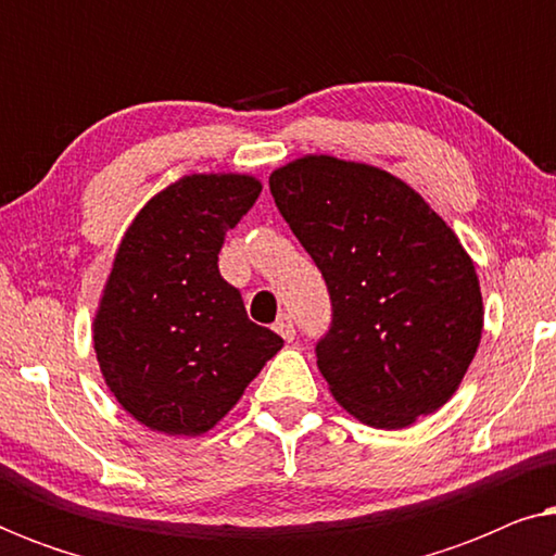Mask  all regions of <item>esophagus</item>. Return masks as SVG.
I'll return each mask as SVG.
<instances>
[{
	"instance_id": "obj_1",
	"label": "esophagus",
	"mask_w": 556,
	"mask_h": 556,
	"mask_svg": "<svg viewBox=\"0 0 556 556\" xmlns=\"http://www.w3.org/2000/svg\"><path fill=\"white\" fill-rule=\"evenodd\" d=\"M273 329H276L286 341H293L295 339V324H293V318L288 316V314H280L278 321L273 324Z\"/></svg>"
}]
</instances>
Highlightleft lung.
I'll return each mask as SVG.
<instances>
[{"mask_svg":"<svg viewBox=\"0 0 556 556\" xmlns=\"http://www.w3.org/2000/svg\"><path fill=\"white\" fill-rule=\"evenodd\" d=\"M270 194L331 299L316 364L362 422L400 430L458 390L483 329L481 286L455 232L377 166L303 156Z\"/></svg>","mask_w":556,"mask_h":556,"instance_id":"8db88e82","label":"left lung"}]
</instances>
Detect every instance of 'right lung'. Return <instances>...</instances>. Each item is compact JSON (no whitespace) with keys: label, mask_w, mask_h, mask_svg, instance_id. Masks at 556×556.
I'll return each instance as SVG.
<instances>
[{"label":"right lung","mask_w":556,"mask_h":556,"mask_svg":"<svg viewBox=\"0 0 556 556\" xmlns=\"http://www.w3.org/2000/svg\"><path fill=\"white\" fill-rule=\"evenodd\" d=\"M261 189L245 174H192L149 200L121 240L93 346L113 397L151 430L215 428L283 346L217 268Z\"/></svg>","instance_id":"add662e5"}]
</instances>
